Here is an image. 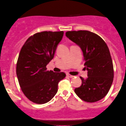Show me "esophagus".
<instances>
[{
  "mask_svg": "<svg viewBox=\"0 0 126 126\" xmlns=\"http://www.w3.org/2000/svg\"><path fill=\"white\" fill-rule=\"evenodd\" d=\"M66 76L69 77H70V78H73L74 77V76H72V75H70V74H66Z\"/></svg>",
  "mask_w": 126,
  "mask_h": 126,
  "instance_id": "34e87169",
  "label": "esophagus"
}]
</instances>
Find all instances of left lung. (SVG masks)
I'll list each match as a JSON object with an SVG mask.
<instances>
[{
    "label": "left lung",
    "instance_id": "1",
    "mask_svg": "<svg viewBox=\"0 0 126 126\" xmlns=\"http://www.w3.org/2000/svg\"><path fill=\"white\" fill-rule=\"evenodd\" d=\"M66 36L83 53L88 77H80L82 84L75 89L76 94L87 102H96L108 94L113 79L112 60L107 45L100 37L87 30L71 31Z\"/></svg>",
    "mask_w": 126,
    "mask_h": 126
}]
</instances>
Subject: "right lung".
Wrapping results in <instances>:
<instances>
[{"instance_id": "right-lung-1", "label": "right lung", "mask_w": 126, "mask_h": 126, "mask_svg": "<svg viewBox=\"0 0 126 126\" xmlns=\"http://www.w3.org/2000/svg\"><path fill=\"white\" fill-rule=\"evenodd\" d=\"M63 32H43L29 37L22 46L16 63V76L22 92L37 104L51 100L58 91L63 72L47 70L46 65L54 57Z\"/></svg>"}]
</instances>
